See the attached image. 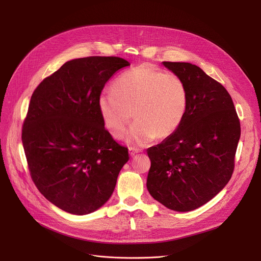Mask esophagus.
Wrapping results in <instances>:
<instances>
[{"mask_svg": "<svg viewBox=\"0 0 261 261\" xmlns=\"http://www.w3.org/2000/svg\"><path fill=\"white\" fill-rule=\"evenodd\" d=\"M141 152V149H136V148H129V154L131 156H135L138 153Z\"/></svg>", "mask_w": 261, "mask_h": 261, "instance_id": "34e87169", "label": "esophagus"}]
</instances>
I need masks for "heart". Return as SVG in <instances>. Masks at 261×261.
<instances>
[{
    "mask_svg": "<svg viewBox=\"0 0 261 261\" xmlns=\"http://www.w3.org/2000/svg\"><path fill=\"white\" fill-rule=\"evenodd\" d=\"M113 91H102L97 107L107 131L121 139L133 118L128 144L144 146L156 138L171 136L184 120L188 92L181 77L143 63L122 73L112 85Z\"/></svg>",
    "mask_w": 261,
    "mask_h": 261,
    "instance_id": "b5f03b06",
    "label": "heart"
}]
</instances>
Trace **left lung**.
Returning <instances> with one entry per match:
<instances>
[{"label": "left lung", "mask_w": 261, "mask_h": 261, "mask_svg": "<svg viewBox=\"0 0 261 261\" xmlns=\"http://www.w3.org/2000/svg\"><path fill=\"white\" fill-rule=\"evenodd\" d=\"M163 65L185 82L188 107L171 136L147 149L149 194L175 212L194 211L224 188L234 171L240 121L225 88L188 62Z\"/></svg>", "instance_id": "left-lung-1"}]
</instances>
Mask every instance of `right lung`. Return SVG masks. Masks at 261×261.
Here are the masks:
<instances>
[{"label": "right lung", "mask_w": 261, "mask_h": 261, "mask_svg": "<svg viewBox=\"0 0 261 261\" xmlns=\"http://www.w3.org/2000/svg\"><path fill=\"white\" fill-rule=\"evenodd\" d=\"M128 65L118 57L73 59L32 95L22 129L27 164L40 193L66 213L100 208L129 160L128 149L106 130L97 107L106 82Z\"/></svg>", "instance_id": "add662e5"}]
</instances>
